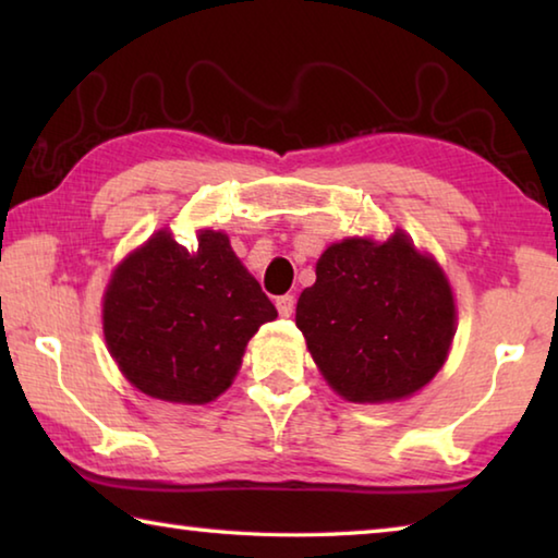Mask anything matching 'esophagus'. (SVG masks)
Wrapping results in <instances>:
<instances>
[{"mask_svg": "<svg viewBox=\"0 0 558 558\" xmlns=\"http://www.w3.org/2000/svg\"><path fill=\"white\" fill-rule=\"evenodd\" d=\"M276 307H278L280 317H290L292 310H295V298H292V295H280L276 300Z\"/></svg>", "mask_w": 558, "mask_h": 558, "instance_id": "esophagus-1", "label": "esophagus"}]
</instances>
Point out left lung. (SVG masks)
<instances>
[{
	"label": "left lung",
	"mask_w": 558,
	"mask_h": 558,
	"mask_svg": "<svg viewBox=\"0 0 558 558\" xmlns=\"http://www.w3.org/2000/svg\"><path fill=\"white\" fill-rule=\"evenodd\" d=\"M315 272L295 325L339 396L396 401L438 374L456 335V302L436 260L403 233L329 245Z\"/></svg>",
	"instance_id": "8db88e82"
}]
</instances>
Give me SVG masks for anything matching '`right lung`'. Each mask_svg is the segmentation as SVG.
<instances>
[{"label":"right lung","mask_w":558,"mask_h":558,"mask_svg":"<svg viewBox=\"0 0 558 558\" xmlns=\"http://www.w3.org/2000/svg\"><path fill=\"white\" fill-rule=\"evenodd\" d=\"M276 317L216 231H202L194 253L172 233H155L116 270L102 300L120 372L143 393L174 403H209L229 389L248 339Z\"/></svg>","instance_id":"add662e5"}]
</instances>
